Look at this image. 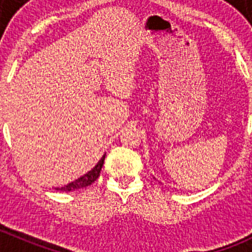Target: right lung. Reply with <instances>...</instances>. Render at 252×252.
<instances>
[{
    "mask_svg": "<svg viewBox=\"0 0 252 252\" xmlns=\"http://www.w3.org/2000/svg\"><path fill=\"white\" fill-rule=\"evenodd\" d=\"M105 157H106V155H103L102 158L97 162V164H96V166L94 167L90 172H88L86 174H84L83 177L78 178V179L74 180V182L64 185V187L57 188V190H61V191H73V190L81 189V188H86V187H89V185L93 184V183L97 179L98 175H100L101 168H102L103 162H105Z\"/></svg>",
    "mask_w": 252,
    "mask_h": 252,
    "instance_id": "right-lung-1",
    "label": "right lung"
}]
</instances>
